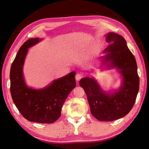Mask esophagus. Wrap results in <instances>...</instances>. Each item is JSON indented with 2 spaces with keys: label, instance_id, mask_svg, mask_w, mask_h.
<instances>
[{
  "label": "esophagus",
  "instance_id": "1",
  "mask_svg": "<svg viewBox=\"0 0 149 149\" xmlns=\"http://www.w3.org/2000/svg\"><path fill=\"white\" fill-rule=\"evenodd\" d=\"M76 80L77 81H79L81 79L83 78V74L81 73H77L76 74Z\"/></svg>",
  "mask_w": 149,
  "mask_h": 149
}]
</instances>
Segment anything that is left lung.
<instances>
[{
    "mask_svg": "<svg viewBox=\"0 0 149 149\" xmlns=\"http://www.w3.org/2000/svg\"><path fill=\"white\" fill-rule=\"evenodd\" d=\"M110 43L101 56L109 68H118L123 77V83L113 93H106L96 79L86 77L79 81L87 96L92 115L100 121H112L123 118L132 109L139 89L137 63L127 46L125 40L115 33L106 35Z\"/></svg>",
    "mask_w": 149,
    "mask_h": 149,
    "instance_id": "obj_1",
    "label": "left lung"
}]
</instances>
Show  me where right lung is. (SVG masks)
Segmentation results:
<instances>
[{"mask_svg":"<svg viewBox=\"0 0 149 149\" xmlns=\"http://www.w3.org/2000/svg\"><path fill=\"white\" fill-rule=\"evenodd\" d=\"M41 39L31 38L20 48L10 72V93L18 110L29 121L51 124L61 116V107L68 94L76 86L74 71L54 80L47 87L40 89L29 88L23 76V66L28 48Z\"/></svg>","mask_w":149,"mask_h":149,"instance_id":"obj_1","label":"right lung"}]
</instances>
